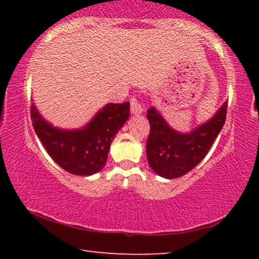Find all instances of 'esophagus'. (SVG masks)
Segmentation results:
<instances>
[{
    "mask_svg": "<svg viewBox=\"0 0 259 259\" xmlns=\"http://www.w3.org/2000/svg\"><path fill=\"white\" fill-rule=\"evenodd\" d=\"M130 109L134 115H140L144 111L142 104H140L136 98H133L130 100Z\"/></svg>",
    "mask_w": 259,
    "mask_h": 259,
    "instance_id": "1",
    "label": "esophagus"
}]
</instances>
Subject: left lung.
I'll use <instances>...</instances> for the list:
<instances>
[{"label": "left lung", "mask_w": 259, "mask_h": 259, "mask_svg": "<svg viewBox=\"0 0 259 259\" xmlns=\"http://www.w3.org/2000/svg\"><path fill=\"white\" fill-rule=\"evenodd\" d=\"M227 102L212 117L192 129L181 133L169 125L154 106L147 109L151 131L146 143L148 164L159 176L172 179L182 177L195 168L207 155L226 119Z\"/></svg>", "instance_id": "left-lung-1"}]
</instances>
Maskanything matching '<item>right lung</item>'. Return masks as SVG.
<instances>
[{
  "mask_svg": "<svg viewBox=\"0 0 259 259\" xmlns=\"http://www.w3.org/2000/svg\"><path fill=\"white\" fill-rule=\"evenodd\" d=\"M35 133L57 164L77 176L97 174L106 164L114 137L129 119L130 104H106L87 124L64 129L51 124L32 104Z\"/></svg>",
  "mask_w": 259,
  "mask_h": 259,
  "instance_id": "1",
  "label": "right lung"
}]
</instances>
